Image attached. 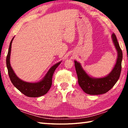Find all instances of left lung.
<instances>
[{"label": "left lung", "instance_id": "1", "mask_svg": "<svg viewBox=\"0 0 128 128\" xmlns=\"http://www.w3.org/2000/svg\"><path fill=\"white\" fill-rule=\"evenodd\" d=\"M112 41L118 51L116 62L112 71L107 76L102 78H93L88 76L81 64L74 61L75 68L78 77V82L80 87L86 94L90 95L103 94L114 87L120 77L121 71L122 52L114 33L112 35Z\"/></svg>", "mask_w": 128, "mask_h": 128}]
</instances>
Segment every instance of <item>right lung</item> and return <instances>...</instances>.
I'll list each match as a JSON object with an SVG mask.
<instances>
[{
  "label": "right lung",
  "instance_id": "add662e5",
  "mask_svg": "<svg viewBox=\"0 0 128 128\" xmlns=\"http://www.w3.org/2000/svg\"><path fill=\"white\" fill-rule=\"evenodd\" d=\"M14 39V37L12 38L10 42L7 59H6V64H7L8 73L10 81L20 92L28 97L35 98V97H40L46 94L48 92L52 85V78L54 73L57 67L61 63V62H58L52 66L47 72L44 77L40 81L34 82V83L24 81L17 76L10 66V56L12 43Z\"/></svg>",
  "mask_w": 128,
  "mask_h": 128
}]
</instances>
